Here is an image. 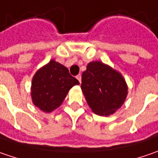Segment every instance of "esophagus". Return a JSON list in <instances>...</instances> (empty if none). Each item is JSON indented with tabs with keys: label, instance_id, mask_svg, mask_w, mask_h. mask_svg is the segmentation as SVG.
Wrapping results in <instances>:
<instances>
[{
	"label": "esophagus",
	"instance_id": "esophagus-1",
	"mask_svg": "<svg viewBox=\"0 0 158 158\" xmlns=\"http://www.w3.org/2000/svg\"><path fill=\"white\" fill-rule=\"evenodd\" d=\"M76 78L78 79V80L79 81V83H81V75H80V74L77 75V76H76Z\"/></svg>",
	"mask_w": 158,
	"mask_h": 158
}]
</instances>
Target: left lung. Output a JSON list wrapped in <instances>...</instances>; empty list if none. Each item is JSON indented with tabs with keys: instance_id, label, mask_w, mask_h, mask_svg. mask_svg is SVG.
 Listing matches in <instances>:
<instances>
[{
	"instance_id": "1",
	"label": "left lung",
	"mask_w": 158,
	"mask_h": 158,
	"mask_svg": "<svg viewBox=\"0 0 158 158\" xmlns=\"http://www.w3.org/2000/svg\"><path fill=\"white\" fill-rule=\"evenodd\" d=\"M81 89L87 104L97 115L113 114L124 103L127 86L119 72L101 62H91L82 73Z\"/></svg>"
}]
</instances>
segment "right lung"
I'll list each match as a JSON object with an SVG mask.
<instances>
[{
    "instance_id": "1",
    "label": "right lung",
    "mask_w": 158,
    "mask_h": 158,
    "mask_svg": "<svg viewBox=\"0 0 158 158\" xmlns=\"http://www.w3.org/2000/svg\"><path fill=\"white\" fill-rule=\"evenodd\" d=\"M79 84V80L72 77L66 67L51 60L32 79V102L42 111L50 112L62 104L72 86Z\"/></svg>"
}]
</instances>
